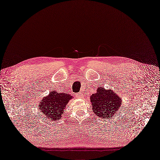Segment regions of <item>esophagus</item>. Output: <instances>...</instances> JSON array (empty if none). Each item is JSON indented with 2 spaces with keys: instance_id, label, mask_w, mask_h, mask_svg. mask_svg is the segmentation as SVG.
I'll list each match as a JSON object with an SVG mask.
<instances>
[{
  "instance_id": "esophagus-1",
  "label": "esophagus",
  "mask_w": 160,
  "mask_h": 160,
  "mask_svg": "<svg viewBox=\"0 0 160 160\" xmlns=\"http://www.w3.org/2000/svg\"><path fill=\"white\" fill-rule=\"evenodd\" d=\"M75 96L77 98H83V96H84V95H83L82 94V92H80V93H77L75 94Z\"/></svg>"
}]
</instances>
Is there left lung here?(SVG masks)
<instances>
[{
  "instance_id": "8db88e82",
  "label": "left lung",
  "mask_w": 160,
  "mask_h": 160,
  "mask_svg": "<svg viewBox=\"0 0 160 160\" xmlns=\"http://www.w3.org/2000/svg\"><path fill=\"white\" fill-rule=\"evenodd\" d=\"M90 102L93 106V112L102 118L117 115V111L121 107L122 99L113 90H107L103 87L98 88L97 92L90 96Z\"/></svg>"
}]
</instances>
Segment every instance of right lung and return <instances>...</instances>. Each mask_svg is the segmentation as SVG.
<instances>
[{"label": "right lung", "mask_w": 160, "mask_h": 160, "mask_svg": "<svg viewBox=\"0 0 160 160\" xmlns=\"http://www.w3.org/2000/svg\"><path fill=\"white\" fill-rule=\"evenodd\" d=\"M72 98L69 94L53 91L43 99L38 108L49 120H57L62 117L68 102Z\"/></svg>", "instance_id": "right-lung-1"}]
</instances>
